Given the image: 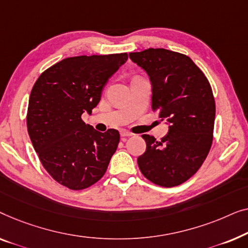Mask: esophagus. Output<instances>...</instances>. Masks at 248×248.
Returning a JSON list of instances; mask_svg holds the SVG:
<instances>
[{
	"label": "esophagus",
	"instance_id": "1",
	"mask_svg": "<svg viewBox=\"0 0 248 248\" xmlns=\"http://www.w3.org/2000/svg\"><path fill=\"white\" fill-rule=\"evenodd\" d=\"M120 135H121V137H130V136H132L131 132H129L127 130H121Z\"/></svg>",
	"mask_w": 248,
	"mask_h": 248
}]
</instances>
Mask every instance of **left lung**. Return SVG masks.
Returning a JSON list of instances; mask_svg holds the SVG:
<instances>
[{
  "label": "left lung",
  "mask_w": 248,
  "mask_h": 248,
  "mask_svg": "<svg viewBox=\"0 0 248 248\" xmlns=\"http://www.w3.org/2000/svg\"><path fill=\"white\" fill-rule=\"evenodd\" d=\"M129 57L147 73L152 110L166 120L162 140L142 135L146 151L137 159L146 179L170 187L189 180L204 162L212 144L216 104L207 78L187 56L149 48Z\"/></svg>",
  "instance_id": "1"
}]
</instances>
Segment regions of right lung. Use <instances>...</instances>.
<instances>
[{
	"label": "right lung",
	"mask_w": 248,
	"mask_h": 248,
	"mask_svg": "<svg viewBox=\"0 0 248 248\" xmlns=\"http://www.w3.org/2000/svg\"><path fill=\"white\" fill-rule=\"evenodd\" d=\"M127 53L69 57L46 69L29 97L27 125L41 164L54 180L82 190L104 175L120 140L119 131L99 132L82 120L100 102L109 78Z\"/></svg>",
	"instance_id": "add662e5"
}]
</instances>
